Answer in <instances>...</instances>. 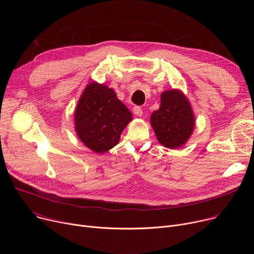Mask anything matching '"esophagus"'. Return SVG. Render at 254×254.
<instances>
[{
    "mask_svg": "<svg viewBox=\"0 0 254 254\" xmlns=\"http://www.w3.org/2000/svg\"><path fill=\"white\" fill-rule=\"evenodd\" d=\"M132 112L137 117H141L142 116V110H141V107H139V106H134L132 108Z\"/></svg>",
    "mask_w": 254,
    "mask_h": 254,
    "instance_id": "esophagus-1",
    "label": "esophagus"
}]
</instances>
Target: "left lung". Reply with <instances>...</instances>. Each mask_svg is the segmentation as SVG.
<instances>
[{"label":"left lung","mask_w":254,"mask_h":254,"mask_svg":"<svg viewBox=\"0 0 254 254\" xmlns=\"http://www.w3.org/2000/svg\"><path fill=\"white\" fill-rule=\"evenodd\" d=\"M151 126L158 141L168 149H179L191 137L195 127L192 105L180 89L162 92L161 105L151 115Z\"/></svg>","instance_id":"1"}]
</instances>
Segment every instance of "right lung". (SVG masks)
<instances>
[{"instance_id": "obj_1", "label": "right lung", "mask_w": 254, "mask_h": 254, "mask_svg": "<svg viewBox=\"0 0 254 254\" xmlns=\"http://www.w3.org/2000/svg\"><path fill=\"white\" fill-rule=\"evenodd\" d=\"M131 121L130 112L115 90L95 81L86 85L74 113V128L78 138L96 154L116 147Z\"/></svg>"}]
</instances>
